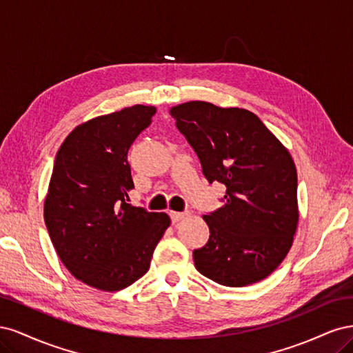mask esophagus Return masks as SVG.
Here are the masks:
<instances>
[{
  "mask_svg": "<svg viewBox=\"0 0 353 353\" xmlns=\"http://www.w3.org/2000/svg\"><path fill=\"white\" fill-rule=\"evenodd\" d=\"M184 216H185L184 212H170V219H172V222H179Z\"/></svg>",
  "mask_w": 353,
  "mask_h": 353,
  "instance_id": "1",
  "label": "esophagus"
}]
</instances>
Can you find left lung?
I'll list each match as a JSON object with an SVG mask.
<instances>
[{
  "instance_id": "obj_1",
  "label": "left lung",
  "mask_w": 353,
  "mask_h": 353,
  "mask_svg": "<svg viewBox=\"0 0 353 353\" xmlns=\"http://www.w3.org/2000/svg\"><path fill=\"white\" fill-rule=\"evenodd\" d=\"M169 113L194 148L209 183L227 187L223 206L203 215L210 236L193 252L197 271L227 287L266 279L290 250L299 223L290 152L245 109L188 101Z\"/></svg>"
}]
</instances>
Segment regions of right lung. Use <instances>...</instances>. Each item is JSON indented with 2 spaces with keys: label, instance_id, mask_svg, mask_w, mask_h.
Instances as JSON below:
<instances>
[{
  "label": "right lung",
  "instance_id": "1",
  "mask_svg": "<svg viewBox=\"0 0 353 353\" xmlns=\"http://www.w3.org/2000/svg\"><path fill=\"white\" fill-rule=\"evenodd\" d=\"M156 113L137 104L78 125L59 148L44 201L52 245L68 271L90 287L117 292L148 271L170 225L165 212L130 203L128 150Z\"/></svg>",
  "mask_w": 353,
  "mask_h": 353
}]
</instances>
